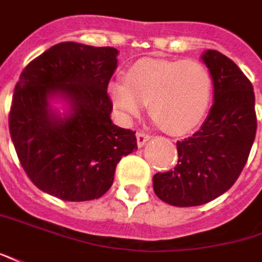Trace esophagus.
I'll use <instances>...</instances> for the list:
<instances>
[{
    "label": "esophagus",
    "mask_w": 262,
    "mask_h": 262,
    "mask_svg": "<svg viewBox=\"0 0 262 262\" xmlns=\"http://www.w3.org/2000/svg\"><path fill=\"white\" fill-rule=\"evenodd\" d=\"M149 140H151V135L149 134H145V133H142V131L137 133V144H138V147H140V148L144 147Z\"/></svg>",
    "instance_id": "1"
}]
</instances>
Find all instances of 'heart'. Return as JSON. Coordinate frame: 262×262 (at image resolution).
Here are the masks:
<instances>
[{
	"mask_svg": "<svg viewBox=\"0 0 262 262\" xmlns=\"http://www.w3.org/2000/svg\"><path fill=\"white\" fill-rule=\"evenodd\" d=\"M211 95V73L192 59H140L128 68L125 82L108 84V97L124 120L140 117L148 104L155 124L174 135L189 133L201 122Z\"/></svg>",
	"mask_w": 262,
	"mask_h": 262,
	"instance_id": "b5f03b06",
	"label": "heart"
}]
</instances>
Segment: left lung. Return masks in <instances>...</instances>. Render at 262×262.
I'll list each match as a JSON object with an SVG mask.
<instances>
[{
    "label": "left lung",
    "mask_w": 262,
    "mask_h": 262,
    "mask_svg": "<svg viewBox=\"0 0 262 262\" xmlns=\"http://www.w3.org/2000/svg\"><path fill=\"white\" fill-rule=\"evenodd\" d=\"M214 86V104L201 128L177 142L178 162L152 178L157 196L174 207H195L224 194L237 181L257 131L255 95L234 61L215 50L203 52Z\"/></svg>",
    "instance_id": "obj_1"
}]
</instances>
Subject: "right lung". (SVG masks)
<instances>
[{"label": "right lung", "mask_w": 262, "mask_h": 262, "mask_svg": "<svg viewBox=\"0 0 262 262\" xmlns=\"http://www.w3.org/2000/svg\"><path fill=\"white\" fill-rule=\"evenodd\" d=\"M118 50L59 42L19 75L10 113L11 140L41 191L64 201L97 200L113 185L135 133L111 121L108 82Z\"/></svg>", "instance_id": "1"}]
</instances>
